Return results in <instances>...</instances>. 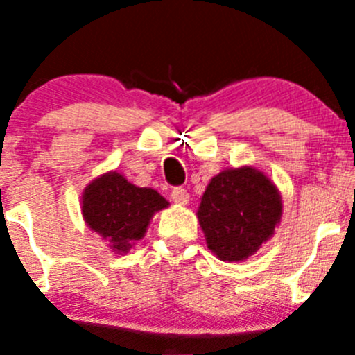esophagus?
Instances as JSON below:
<instances>
[{
  "label": "esophagus",
  "instance_id": "esophagus-1",
  "mask_svg": "<svg viewBox=\"0 0 355 355\" xmlns=\"http://www.w3.org/2000/svg\"><path fill=\"white\" fill-rule=\"evenodd\" d=\"M171 197H172V200H174L175 205H180V206L188 205V200H190V193H188L187 190H184V188H181V187L174 188V190H172V193H171Z\"/></svg>",
  "mask_w": 355,
  "mask_h": 355
}]
</instances>
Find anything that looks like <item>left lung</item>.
I'll use <instances>...</instances> for the list:
<instances>
[{
	"mask_svg": "<svg viewBox=\"0 0 355 355\" xmlns=\"http://www.w3.org/2000/svg\"><path fill=\"white\" fill-rule=\"evenodd\" d=\"M283 216L274 181L254 167L224 168L206 187L197 218L208 249L222 261H243L270 240Z\"/></svg>",
	"mask_w": 355,
	"mask_h": 355,
	"instance_id": "obj_1",
	"label": "left lung"
}]
</instances>
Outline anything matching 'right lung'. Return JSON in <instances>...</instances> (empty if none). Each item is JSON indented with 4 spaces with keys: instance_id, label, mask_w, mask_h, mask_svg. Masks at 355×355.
<instances>
[{
    "instance_id": "obj_1",
    "label": "right lung",
    "mask_w": 355,
    "mask_h": 355,
    "mask_svg": "<svg viewBox=\"0 0 355 355\" xmlns=\"http://www.w3.org/2000/svg\"><path fill=\"white\" fill-rule=\"evenodd\" d=\"M168 208V200L153 188H140L117 171L90 181L81 196L85 224L97 233L115 254L130 252L142 240L156 211Z\"/></svg>"
}]
</instances>
